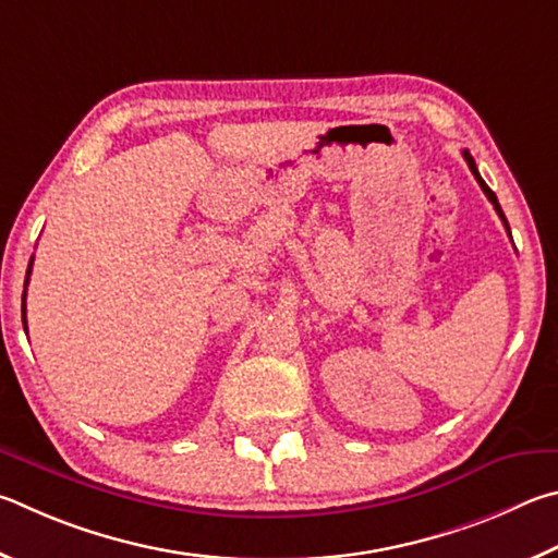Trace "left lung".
<instances>
[{
    "label": "left lung",
    "mask_w": 558,
    "mask_h": 558,
    "mask_svg": "<svg viewBox=\"0 0 558 558\" xmlns=\"http://www.w3.org/2000/svg\"><path fill=\"white\" fill-rule=\"evenodd\" d=\"M463 159L468 161V169H471L473 171V175H475V181L477 183H481V189H483V193L487 195V201H490L493 205H495V210H497V215H500V220L505 222V228H507V218H505V213H502V208H500V203H497V195L490 191V189H487V183L481 179V173H477V166H475V159H473V156H471V151H468V149H463ZM507 230H510V228H507Z\"/></svg>",
    "instance_id": "left-lung-1"
}]
</instances>
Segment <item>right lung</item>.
Instances as JSON below:
<instances>
[{
  "label": "right lung",
  "instance_id": "add662e5",
  "mask_svg": "<svg viewBox=\"0 0 558 558\" xmlns=\"http://www.w3.org/2000/svg\"><path fill=\"white\" fill-rule=\"evenodd\" d=\"M32 262H34V257H32ZM32 262H28V269H26V281H24V287L28 284V274H32ZM24 299H26V289H24ZM22 320H24V330H26V304L22 306Z\"/></svg>",
  "mask_w": 558,
  "mask_h": 558
}]
</instances>
